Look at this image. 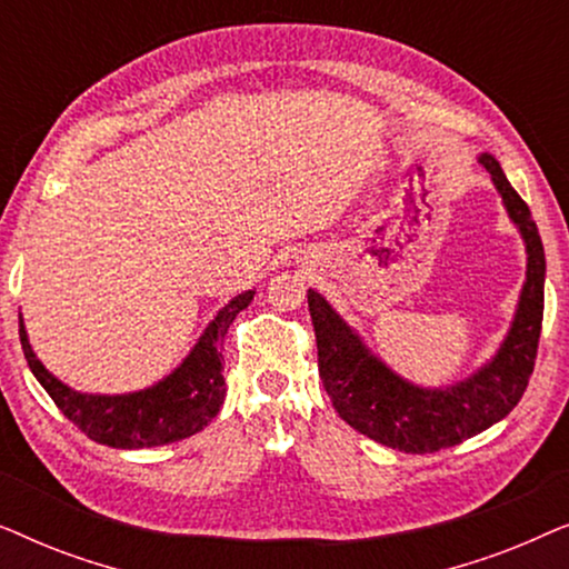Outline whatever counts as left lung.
Listing matches in <instances>:
<instances>
[{
  "label": "left lung",
  "mask_w": 569,
  "mask_h": 569,
  "mask_svg": "<svg viewBox=\"0 0 569 569\" xmlns=\"http://www.w3.org/2000/svg\"><path fill=\"white\" fill-rule=\"evenodd\" d=\"M479 162L489 170L510 220L518 224L526 240L528 271L508 339L495 360L477 376L442 391H425L407 383L365 349L360 337L333 313L321 295L308 290L318 372L333 409L357 432L403 453H435L453 448L500 422L518 407L536 365L547 274L541 236L531 209L508 183L500 162L492 154H481Z\"/></svg>",
  "instance_id": "left-lung-1"
}]
</instances>
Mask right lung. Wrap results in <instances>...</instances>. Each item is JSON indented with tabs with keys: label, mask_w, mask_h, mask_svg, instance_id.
<instances>
[{
	"label": "right lung",
	"mask_w": 569,
	"mask_h": 569,
	"mask_svg": "<svg viewBox=\"0 0 569 569\" xmlns=\"http://www.w3.org/2000/svg\"><path fill=\"white\" fill-rule=\"evenodd\" d=\"M253 300V290L230 300L214 321L201 333L199 345L191 349L181 368L173 376L160 380L147 391L127 396H90L77 393L61 383L38 362L33 349L28 345L26 326L20 321V345L26 352L28 368L33 370L38 383L46 388L53 403L61 409L77 430H82L90 440L108 448H154L191 438L204 430L220 411L224 401L222 378V341L230 323L240 310Z\"/></svg>",
	"instance_id": "obj_1"
}]
</instances>
